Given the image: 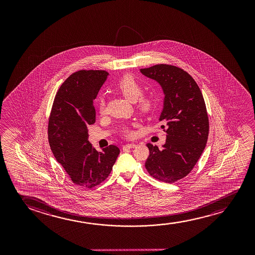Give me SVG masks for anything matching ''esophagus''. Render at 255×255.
<instances>
[{"label": "esophagus", "mask_w": 255, "mask_h": 255, "mask_svg": "<svg viewBox=\"0 0 255 255\" xmlns=\"http://www.w3.org/2000/svg\"><path fill=\"white\" fill-rule=\"evenodd\" d=\"M134 147H136L135 143H128V144H126V145L123 146V150H127V149H130V148H134Z\"/></svg>", "instance_id": "1"}]
</instances>
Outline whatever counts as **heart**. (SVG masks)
<instances>
[{
  "mask_svg": "<svg viewBox=\"0 0 255 255\" xmlns=\"http://www.w3.org/2000/svg\"><path fill=\"white\" fill-rule=\"evenodd\" d=\"M117 90L121 94L131 102L136 101V109L143 115H148L153 112L157 105V99L150 95H142L143 86L135 77L130 75H126L119 79L116 84ZM98 111L101 115H105L106 112L105 98L101 97L98 100ZM123 132L125 136H132L133 131L129 128H124Z\"/></svg>",
  "mask_w": 255,
  "mask_h": 255,
  "instance_id": "1",
  "label": "heart"
}]
</instances>
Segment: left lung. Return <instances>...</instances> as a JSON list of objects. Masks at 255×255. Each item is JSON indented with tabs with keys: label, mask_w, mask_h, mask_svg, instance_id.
<instances>
[{
	"label": "left lung",
	"mask_w": 255,
	"mask_h": 255,
	"mask_svg": "<svg viewBox=\"0 0 255 255\" xmlns=\"http://www.w3.org/2000/svg\"><path fill=\"white\" fill-rule=\"evenodd\" d=\"M140 71L163 88L164 109L159 118L166 133L163 149L147 143L145 168L152 178L174 183L191 172L206 148L209 119L202 92L186 71L170 64H157Z\"/></svg>",
	"instance_id": "left-lung-1"
}]
</instances>
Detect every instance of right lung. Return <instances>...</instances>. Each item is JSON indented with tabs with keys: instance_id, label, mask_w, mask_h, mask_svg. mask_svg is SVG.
<instances>
[{
	"instance_id": "right-lung-1",
	"label": "right lung",
	"mask_w": 255,
	"mask_h": 255,
	"mask_svg": "<svg viewBox=\"0 0 255 255\" xmlns=\"http://www.w3.org/2000/svg\"><path fill=\"white\" fill-rule=\"evenodd\" d=\"M108 75L97 70L71 74L56 92L49 114L48 138L53 155L70 180L86 188L108 178L120 152L112 144L100 152L88 141V126L96 122L93 100Z\"/></svg>"
}]
</instances>
